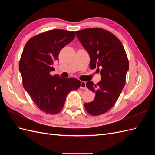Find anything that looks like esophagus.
I'll return each instance as SVG.
<instances>
[{
    "label": "esophagus",
    "instance_id": "obj_1",
    "mask_svg": "<svg viewBox=\"0 0 155 155\" xmlns=\"http://www.w3.org/2000/svg\"><path fill=\"white\" fill-rule=\"evenodd\" d=\"M80 88L81 89H85V90H87V88L86 87V82H85V81H81Z\"/></svg>",
    "mask_w": 155,
    "mask_h": 155
}]
</instances>
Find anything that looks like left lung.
<instances>
[{"instance_id": "left-lung-1", "label": "left lung", "mask_w": 155, "mask_h": 155, "mask_svg": "<svg viewBox=\"0 0 155 155\" xmlns=\"http://www.w3.org/2000/svg\"><path fill=\"white\" fill-rule=\"evenodd\" d=\"M76 36L91 58L90 68H97L101 79L96 85L88 81L86 87L96 93L94 100L85 104L87 112L101 115L114 105L125 84L129 61L121 41L111 32L100 28L76 31Z\"/></svg>"}]
</instances>
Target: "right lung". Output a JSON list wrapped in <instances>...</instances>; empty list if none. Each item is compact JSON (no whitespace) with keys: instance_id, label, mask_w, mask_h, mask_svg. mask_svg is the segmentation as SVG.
Instances as JSON below:
<instances>
[{"instance_id":"add662e5","label":"right lung","mask_w":155,"mask_h":155,"mask_svg":"<svg viewBox=\"0 0 155 155\" xmlns=\"http://www.w3.org/2000/svg\"><path fill=\"white\" fill-rule=\"evenodd\" d=\"M75 37V31L55 29L37 34L28 40L19 61L23 87L36 106L46 114L62 110L68 94L81 85L75 78L51 76L52 65L61 50Z\"/></svg>"}]
</instances>
